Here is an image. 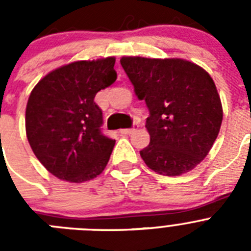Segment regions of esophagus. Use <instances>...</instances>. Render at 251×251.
Masks as SVG:
<instances>
[{
    "mask_svg": "<svg viewBox=\"0 0 251 251\" xmlns=\"http://www.w3.org/2000/svg\"><path fill=\"white\" fill-rule=\"evenodd\" d=\"M137 128H138V124H133L132 128H128V129H121L122 134H133L136 132Z\"/></svg>",
    "mask_w": 251,
    "mask_h": 251,
    "instance_id": "1",
    "label": "esophagus"
}]
</instances>
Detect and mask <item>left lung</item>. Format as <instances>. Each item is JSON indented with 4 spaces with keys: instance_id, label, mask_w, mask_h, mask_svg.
Wrapping results in <instances>:
<instances>
[{
    "instance_id": "left-lung-1",
    "label": "left lung",
    "mask_w": 251,
    "mask_h": 251,
    "mask_svg": "<svg viewBox=\"0 0 251 251\" xmlns=\"http://www.w3.org/2000/svg\"><path fill=\"white\" fill-rule=\"evenodd\" d=\"M121 65L138 99L150 110L146 165L163 176L194 170L211 150L223 122V105L212 77L183 59L123 56Z\"/></svg>"
}]
</instances>
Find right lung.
<instances>
[{
  "instance_id": "right-lung-1",
  "label": "right lung",
  "mask_w": 251,
  "mask_h": 251,
  "mask_svg": "<svg viewBox=\"0 0 251 251\" xmlns=\"http://www.w3.org/2000/svg\"><path fill=\"white\" fill-rule=\"evenodd\" d=\"M114 57L75 61L36 84L26 105V136L44 167L57 178L80 183L100 175L115 141L101 133L97 93L117 79Z\"/></svg>"
}]
</instances>
